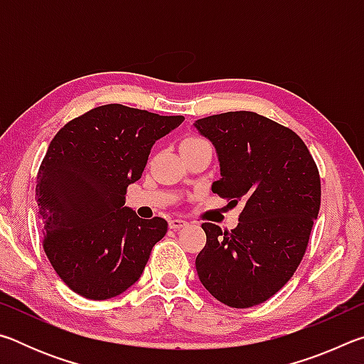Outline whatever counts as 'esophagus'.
I'll return each instance as SVG.
<instances>
[{"mask_svg":"<svg viewBox=\"0 0 364 364\" xmlns=\"http://www.w3.org/2000/svg\"><path fill=\"white\" fill-rule=\"evenodd\" d=\"M186 225H188L186 220H181V218H171L170 220L171 230H180V228H184Z\"/></svg>","mask_w":364,"mask_h":364,"instance_id":"esophagus-1","label":"esophagus"}]
</instances>
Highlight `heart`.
Returning <instances> with one entry per match:
<instances>
[{
    "instance_id": "1",
    "label": "heart",
    "mask_w": 364,
    "mask_h": 364,
    "mask_svg": "<svg viewBox=\"0 0 364 364\" xmlns=\"http://www.w3.org/2000/svg\"><path fill=\"white\" fill-rule=\"evenodd\" d=\"M200 141H204V139H200V138H196V136H189V138H186L181 143V146L183 144H196V143H200Z\"/></svg>"
}]
</instances>
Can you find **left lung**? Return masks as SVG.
Wrapping results in <instances>:
<instances>
[{
  "mask_svg": "<svg viewBox=\"0 0 364 364\" xmlns=\"http://www.w3.org/2000/svg\"><path fill=\"white\" fill-rule=\"evenodd\" d=\"M220 162L212 191L242 204L239 225L202 223L205 247L196 258L204 287L221 304H263L292 278L321 205V180L310 151L291 128L247 110L196 120Z\"/></svg>",
  "mask_w": 364,
  "mask_h": 364,
  "instance_id": "8db88e82",
  "label": "left lung"
}]
</instances>
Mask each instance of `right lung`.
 I'll return each instance as SVG.
<instances>
[{
    "mask_svg": "<svg viewBox=\"0 0 364 364\" xmlns=\"http://www.w3.org/2000/svg\"><path fill=\"white\" fill-rule=\"evenodd\" d=\"M183 115L106 104L70 120L49 144L36 176L43 249L73 292L112 299L136 282L165 234L164 218H139L125 207L157 139Z\"/></svg>",
    "mask_w": 364,
    "mask_h": 364,
    "instance_id": "right-lung-1",
    "label": "right lung"
}]
</instances>
